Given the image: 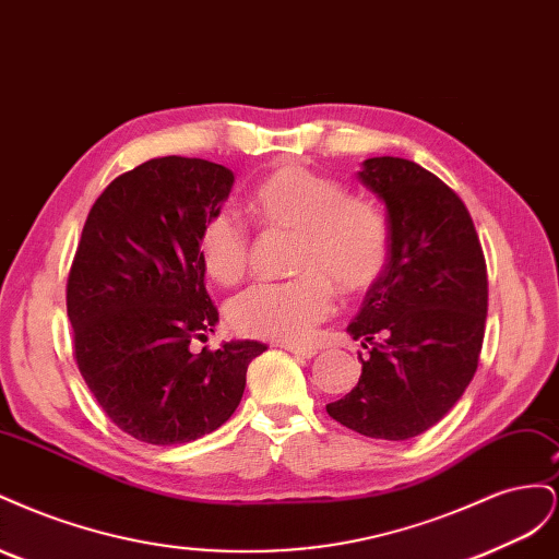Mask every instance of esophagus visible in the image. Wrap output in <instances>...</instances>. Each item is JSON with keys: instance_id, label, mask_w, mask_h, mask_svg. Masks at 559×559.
Instances as JSON below:
<instances>
[{"instance_id": "1", "label": "esophagus", "mask_w": 559, "mask_h": 559, "mask_svg": "<svg viewBox=\"0 0 559 559\" xmlns=\"http://www.w3.org/2000/svg\"><path fill=\"white\" fill-rule=\"evenodd\" d=\"M280 347H284L286 352H292V354H296V357H302V359L317 357V349L314 347H300V345H280Z\"/></svg>"}]
</instances>
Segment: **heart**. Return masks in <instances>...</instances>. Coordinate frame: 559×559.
Returning <instances> with one entry per match:
<instances>
[{
    "label": "heart",
    "mask_w": 559,
    "mask_h": 559,
    "mask_svg": "<svg viewBox=\"0 0 559 559\" xmlns=\"http://www.w3.org/2000/svg\"><path fill=\"white\" fill-rule=\"evenodd\" d=\"M249 212L261 224L300 235L292 282H261L235 296L230 324L245 335L277 343L308 341L333 310V286L366 292L386 263L389 224L373 202L347 198L331 177L286 163L265 175L249 195ZM198 257L218 284H238L249 265V233L242 218L216 212L200 228Z\"/></svg>",
    "instance_id": "obj_1"
}]
</instances>
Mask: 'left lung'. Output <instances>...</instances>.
Masks as SVG:
<instances>
[{"instance_id": "obj_1", "label": "left lung", "mask_w": 559, "mask_h": 559, "mask_svg": "<svg viewBox=\"0 0 559 559\" xmlns=\"http://www.w3.org/2000/svg\"><path fill=\"white\" fill-rule=\"evenodd\" d=\"M357 177L386 210L389 253L347 326L370 357L326 413L361 436L408 441L441 421L476 373L487 267L464 202L425 167L380 156Z\"/></svg>"}]
</instances>
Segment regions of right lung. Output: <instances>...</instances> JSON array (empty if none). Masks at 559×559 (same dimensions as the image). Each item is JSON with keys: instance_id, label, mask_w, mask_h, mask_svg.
Wrapping results in <instances>:
<instances>
[{"instance_id": "add662e5", "label": "right lung", "mask_w": 559, "mask_h": 559, "mask_svg": "<svg viewBox=\"0 0 559 559\" xmlns=\"http://www.w3.org/2000/svg\"><path fill=\"white\" fill-rule=\"evenodd\" d=\"M233 181L210 160H146L107 186L83 226L67 280L76 364L109 419L138 441L181 445L216 431L242 401L247 366L267 349H189L218 321L198 235Z\"/></svg>"}]
</instances>
